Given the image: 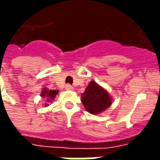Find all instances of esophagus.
Here are the masks:
<instances>
[{"instance_id": "1", "label": "esophagus", "mask_w": 160, "mask_h": 160, "mask_svg": "<svg viewBox=\"0 0 160 160\" xmlns=\"http://www.w3.org/2000/svg\"><path fill=\"white\" fill-rule=\"evenodd\" d=\"M65 89L68 90V91H73V90H74V87L71 86V85H69V84H67V85L65 86Z\"/></svg>"}]
</instances>
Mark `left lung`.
Segmentation results:
<instances>
[{"instance_id": "left-lung-1", "label": "left lung", "mask_w": 160, "mask_h": 160, "mask_svg": "<svg viewBox=\"0 0 160 160\" xmlns=\"http://www.w3.org/2000/svg\"><path fill=\"white\" fill-rule=\"evenodd\" d=\"M81 102L86 111L98 114L112 104V98L106 90L92 80L82 93Z\"/></svg>"}]
</instances>
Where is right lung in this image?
Returning <instances> with one entry per match:
<instances>
[{"label": "right lung", "instance_id": "right-lung-1", "mask_svg": "<svg viewBox=\"0 0 160 160\" xmlns=\"http://www.w3.org/2000/svg\"><path fill=\"white\" fill-rule=\"evenodd\" d=\"M58 93V90H48L47 88H44L41 93V97L42 98H47V103L45 104L46 106H48L49 102L52 101Z\"/></svg>", "mask_w": 160, "mask_h": 160}]
</instances>
